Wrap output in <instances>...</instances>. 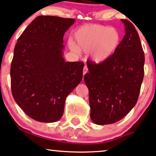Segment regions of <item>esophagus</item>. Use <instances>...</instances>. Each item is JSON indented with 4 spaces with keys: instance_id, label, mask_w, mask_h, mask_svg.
Returning a JSON list of instances; mask_svg holds the SVG:
<instances>
[{
    "instance_id": "1",
    "label": "esophagus",
    "mask_w": 156,
    "mask_h": 156,
    "mask_svg": "<svg viewBox=\"0 0 156 156\" xmlns=\"http://www.w3.org/2000/svg\"><path fill=\"white\" fill-rule=\"evenodd\" d=\"M87 72H88V68H87V66H84V69H83V74L84 75L85 74L87 73Z\"/></svg>"
}]
</instances>
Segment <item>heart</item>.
I'll list each match as a JSON object with an SVG mask.
<instances>
[{"mask_svg":"<svg viewBox=\"0 0 156 156\" xmlns=\"http://www.w3.org/2000/svg\"><path fill=\"white\" fill-rule=\"evenodd\" d=\"M76 44L69 42L74 52L90 53L93 62L101 64L110 58L120 46L122 36L116 27L92 25L79 29L74 35Z\"/></svg>","mask_w":156,"mask_h":156,"instance_id":"1","label":"heart"}]
</instances>
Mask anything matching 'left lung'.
Wrapping results in <instances>:
<instances>
[{
	"label": "left lung",
	"instance_id": "1",
	"mask_svg": "<svg viewBox=\"0 0 156 156\" xmlns=\"http://www.w3.org/2000/svg\"><path fill=\"white\" fill-rule=\"evenodd\" d=\"M125 33L114 55L99 65L87 62L84 82L89 89L91 121L112 124L122 119L136 105L144 76L145 56L139 35L127 20Z\"/></svg>",
	"mask_w": 156,
	"mask_h": 156
}]
</instances>
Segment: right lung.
Here are the masks:
<instances>
[{
	"label": "right lung",
	"instance_id": "obj_1",
	"mask_svg": "<svg viewBox=\"0 0 156 156\" xmlns=\"http://www.w3.org/2000/svg\"><path fill=\"white\" fill-rule=\"evenodd\" d=\"M74 22L72 18L38 16L15 46L10 67L12 97L34 120L59 121L66 98L82 80L84 63L63 58L64 35Z\"/></svg>",
	"mask_w": 156,
	"mask_h": 156
}]
</instances>
